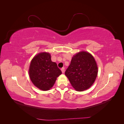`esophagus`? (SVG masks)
<instances>
[{
	"instance_id": "34e87169",
	"label": "esophagus",
	"mask_w": 124,
	"mask_h": 124,
	"mask_svg": "<svg viewBox=\"0 0 124 124\" xmlns=\"http://www.w3.org/2000/svg\"><path fill=\"white\" fill-rule=\"evenodd\" d=\"M61 70H62V73H63L65 72V68H62L61 69Z\"/></svg>"
}]
</instances>
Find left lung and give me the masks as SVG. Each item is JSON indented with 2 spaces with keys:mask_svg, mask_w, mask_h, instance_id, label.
Instances as JSON below:
<instances>
[{
  "mask_svg": "<svg viewBox=\"0 0 124 124\" xmlns=\"http://www.w3.org/2000/svg\"><path fill=\"white\" fill-rule=\"evenodd\" d=\"M98 71L93 56L88 52L82 51L73 56L65 75L72 87L81 92L87 89L94 83Z\"/></svg>",
  "mask_w": 124,
  "mask_h": 124,
  "instance_id": "8db88e82",
  "label": "left lung"
}]
</instances>
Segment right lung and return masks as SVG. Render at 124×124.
<instances>
[{"label": "right lung", "mask_w": 124, "mask_h": 124, "mask_svg": "<svg viewBox=\"0 0 124 124\" xmlns=\"http://www.w3.org/2000/svg\"><path fill=\"white\" fill-rule=\"evenodd\" d=\"M62 73L57 63L52 62L51 55L40 53L31 60L29 69V77L32 83L42 91L53 87L57 78Z\"/></svg>", "instance_id": "add662e5"}]
</instances>
